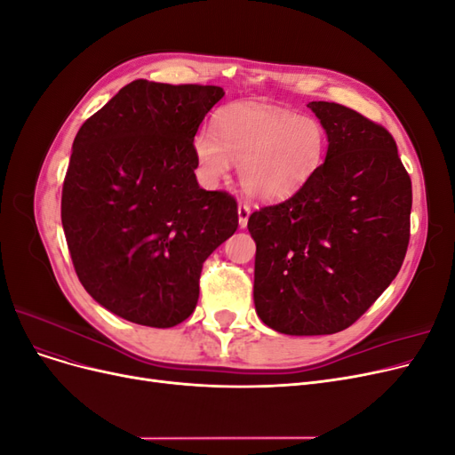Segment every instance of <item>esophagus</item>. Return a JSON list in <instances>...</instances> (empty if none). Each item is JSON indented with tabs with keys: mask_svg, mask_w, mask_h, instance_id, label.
Returning a JSON list of instances; mask_svg holds the SVG:
<instances>
[{
	"mask_svg": "<svg viewBox=\"0 0 455 455\" xmlns=\"http://www.w3.org/2000/svg\"><path fill=\"white\" fill-rule=\"evenodd\" d=\"M237 216H239V228H241V229H244V228H246V224H249L251 206H249V204H244V203H241V204L237 206Z\"/></svg>",
	"mask_w": 455,
	"mask_h": 455,
	"instance_id": "esophagus-1",
	"label": "esophagus"
}]
</instances>
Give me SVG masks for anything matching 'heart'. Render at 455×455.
<instances>
[{
	"label": "heart",
	"instance_id": "1",
	"mask_svg": "<svg viewBox=\"0 0 455 455\" xmlns=\"http://www.w3.org/2000/svg\"><path fill=\"white\" fill-rule=\"evenodd\" d=\"M326 131L309 116L261 104L231 106L214 119V132L201 129L194 156L201 180L216 186L239 163L246 196L279 203L304 188L326 157Z\"/></svg>",
	"mask_w": 455,
	"mask_h": 455
}]
</instances>
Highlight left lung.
<instances>
[{
  "mask_svg": "<svg viewBox=\"0 0 455 455\" xmlns=\"http://www.w3.org/2000/svg\"><path fill=\"white\" fill-rule=\"evenodd\" d=\"M307 108L326 131L323 167L249 218L256 313L288 336L351 326L396 277L410 239L411 182L393 136L341 104Z\"/></svg>",
  "mask_w": 455,
  "mask_h": 455,
  "instance_id": "obj_1",
  "label": "left lung"
}]
</instances>
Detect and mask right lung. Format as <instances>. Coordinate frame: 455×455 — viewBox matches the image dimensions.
Masks as SVG:
<instances>
[{
  "instance_id": "obj_1",
  "label": "right lung",
  "mask_w": 455,
  "mask_h": 455,
  "mask_svg": "<svg viewBox=\"0 0 455 455\" xmlns=\"http://www.w3.org/2000/svg\"><path fill=\"white\" fill-rule=\"evenodd\" d=\"M224 94L136 79L76 134L64 235L81 284L121 319L154 328L186 321L203 261L239 226L235 199L196 178L194 139Z\"/></svg>"
}]
</instances>
